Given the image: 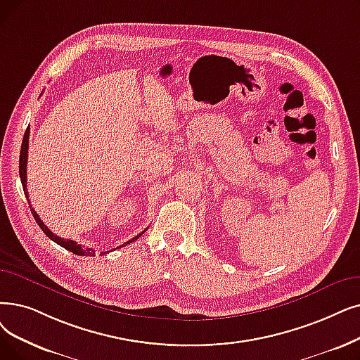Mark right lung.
I'll return each instance as SVG.
<instances>
[{
	"label": "right lung",
	"mask_w": 360,
	"mask_h": 360,
	"mask_svg": "<svg viewBox=\"0 0 360 360\" xmlns=\"http://www.w3.org/2000/svg\"><path fill=\"white\" fill-rule=\"evenodd\" d=\"M27 147H29V128L26 129V132H25V136H23V143H22V148H20V160H19V175H20V181H22V185H23V191H25V195H26V198H27V202H29V194H27V188H26V166H27ZM29 207H30V212H32V214H34V219L37 221V224L39 225V228L44 231V233L46 237H49L50 240H53L54 243H57L58 245H61V247H65L66 250H69V252H72L73 255H77V256H96V250H92V248H84V247H81L79 244L77 243H75V241H72V240H65V238H60V237H57V236H54V233L45 226V224L41 221L39 219V216H38V213L32 209V206L29 205ZM146 232V229L143 231V232H139L136 237H134L132 240H129V241H127L124 244H122V245H119V247H124V245H128V244H131V243H134L135 240H138L139 237L143 236V233ZM117 247V248H119ZM105 253H108V252H104V253H101V255H105Z\"/></svg>",
	"instance_id": "right-lung-1"
}]
</instances>
